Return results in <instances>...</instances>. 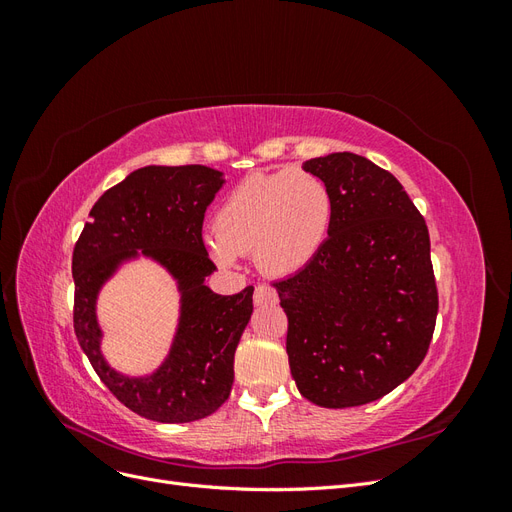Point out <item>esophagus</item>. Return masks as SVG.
<instances>
[{
	"mask_svg": "<svg viewBox=\"0 0 512 512\" xmlns=\"http://www.w3.org/2000/svg\"><path fill=\"white\" fill-rule=\"evenodd\" d=\"M254 303L256 305H273L277 303V290L269 284H260L254 290Z\"/></svg>",
	"mask_w": 512,
	"mask_h": 512,
	"instance_id": "1",
	"label": "esophagus"
}]
</instances>
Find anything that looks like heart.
<instances>
[{"instance_id":"b5f03b06","label":"heart","mask_w":512,"mask_h":512,"mask_svg":"<svg viewBox=\"0 0 512 512\" xmlns=\"http://www.w3.org/2000/svg\"><path fill=\"white\" fill-rule=\"evenodd\" d=\"M333 218L331 192L318 175L301 168L254 173L228 192L213 218L211 256L232 267L252 254L267 275L301 271L322 250Z\"/></svg>"}]
</instances>
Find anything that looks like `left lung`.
<instances>
[{"label": "left lung", "instance_id": "obj_1", "mask_svg": "<svg viewBox=\"0 0 512 512\" xmlns=\"http://www.w3.org/2000/svg\"><path fill=\"white\" fill-rule=\"evenodd\" d=\"M331 192L329 239L275 282L299 393L322 408L376 401L423 363L438 316L429 230L389 170L344 151L307 160Z\"/></svg>", "mask_w": 512, "mask_h": 512}]
</instances>
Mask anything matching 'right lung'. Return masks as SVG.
Here are the masks:
<instances>
[{"mask_svg":"<svg viewBox=\"0 0 512 512\" xmlns=\"http://www.w3.org/2000/svg\"><path fill=\"white\" fill-rule=\"evenodd\" d=\"M224 173L209 166H145L106 190L89 211L72 254L74 333L91 367L123 406L158 423H192L218 410L235 380V350L252 316L254 286L215 294L203 220ZM145 255L178 280L182 314L174 346L149 377H123L105 363L97 292L123 261Z\"/></svg>","mask_w":512,"mask_h":512,"instance_id":"1","label":"right lung"}]
</instances>
